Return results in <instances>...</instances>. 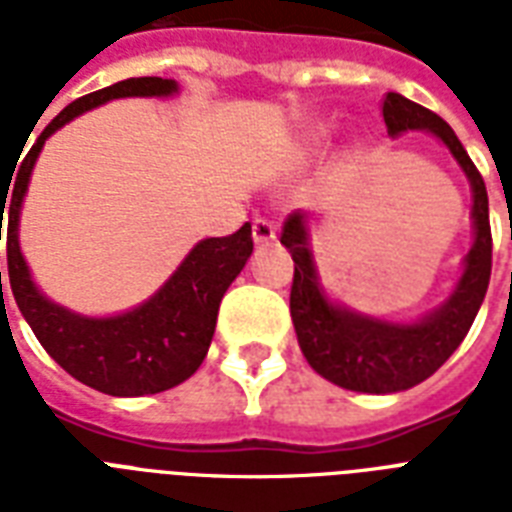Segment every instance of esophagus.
Returning a JSON list of instances; mask_svg holds the SVG:
<instances>
[{
  "label": "esophagus",
  "instance_id": "obj_1",
  "mask_svg": "<svg viewBox=\"0 0 512 512\" xmlns=\"http://www.w3.org/2000/svg\"><path fill=\"white\" fill-rule=\"evenodd\" d=\"M252 239H255L257 247H265V244H273L276 241V228H273L271 220H255L252 223Z\"/></svg>",
  "mask_w": 512,
  "mask_h": 512
}]
</instances>
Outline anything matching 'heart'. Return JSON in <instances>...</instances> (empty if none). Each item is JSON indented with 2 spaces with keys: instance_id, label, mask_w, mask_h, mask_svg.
I'll use <instances>...</instances> for the list:
<instances>
[{
  "instance_id": "1",
  "label": "heart",
  "mask_w": 512,
  "mask_h": 512,
  "mask_svg": "<svg viewBox=\"0 0 512 512\" xmlns=\"http://www.w3.org/2000/svg\"><path fill=\"white\" fill-rule=\"evenodd\" d=\"M332 132H335L332 130V124H313L311 130H305L303 140H300V156H303V159H311V156L321 154V151L327 148L329 140H332Z\"/></svg>"
}]
</instances>
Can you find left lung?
<instances>
[{"mask_svg": "<svg viewBox=\"0 0 512 512\" xmlns=\"http://www.w3.org/2000/svg\"><path fill=\"white\" fill-rule=\"evenodd\" d=\"M382 116L390 138L404 132H428L452 154L470 183V241L462 257V271L444 303L417 319H380L361 313L329 295L321 281L319 263L311 244V215L297 209L289 215L281 244L295 260V281L289 295V313L297 342L308 364L345 390L356 393H401L428 380L454 350L460 348L484 303L492 276V228H489V196L484 177L470 162L460 138L438 114L412 103L398 92L382 100Z\"/></svg>", "mask_w": 512, "mask_h": 512, "instance_id": "left-lung-1", "label": "left lung"}]
</instances>
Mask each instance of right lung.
<instances>
[{
	"mask_svg": "<svg viewBox=\"0 0 512 512\" xmlns=\"http://www.w3.org/2000/svg\"><path fill=\"white\" fill-rule=\"evenodd\" d=\"M177 92L180 84L175 79L140 76L74 100L36 138L18 175L12 177V193H7L10 185L0 188V228L7 215L10 289L23 319L34 329L42 348L74 380L108 396L135 398L162 393L199 369L215 335L220 300L252 255V225L244 223L233 236L223 239L196 241L170 273V279L135 308L111 316H87L55 303L36 287L20 249V209L47 138L74 122L76 116L119 98H175Z\"/></svg>",
	"mask_w": 512,
	"mask_h": 512,
	"instance_id": "obj_1",
	"label": "right lung"
}]
</instances>
